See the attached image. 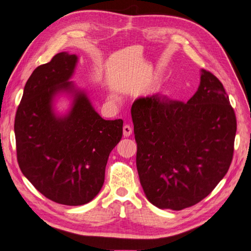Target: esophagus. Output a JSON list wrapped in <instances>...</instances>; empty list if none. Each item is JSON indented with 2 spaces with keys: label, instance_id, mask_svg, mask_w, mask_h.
<instances>
[{
  "label": "esophagus",
  "instance_id": "esophagus-1",
  "mask_svg": "<svg viewBox=\"0 0 251 251\" xmlns=\"http://www.w3.org/2000/svg\"><path fill=\"white\" fill-rule=\"evenodd\" d=\"M132 132H133V129L131 126H129V125L124 126V136L125 137H129L132 134Z\"/></svg>",
  "mask_w": 251,
  "mask_h": 251
}]
</instances>
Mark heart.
I'll list each match as a JSON object with an SVG mask.
<instances>
[{"mask_svg":"<svg viewBox=\"0 0 251 251\" xmlns=\"http://www.w3.org/2000/svg\"><path fill=\"white\" fill-rule=\"evenodd\" d=\"M112 98H113V99H115V96H112Z\"/></svg>","mask_w":251,"mask_h":251,"instance_id":"obj_1","label":"heart"}]
</instances>
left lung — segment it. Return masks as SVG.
<instances>
[{
    "mask_svg": "<svg viewBox=\"0 0 251 251\" xmlns=\"http://www.w3.org/2000/svg\"><path fill=\"white\" fill-rule=\"evenodd\" d=\"M136 167L147 199L180 211L205 198L227 174L233 157L236 118L222 82L201 69L187 103L158 94L132 108Z\"/></svg>",
    "mask_w": 251,
    "mask_h": 251,
    "instance_id": "8db88e82",
    "label": "left lung"
}]
</instances>
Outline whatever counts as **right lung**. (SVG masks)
Listing matches in <instances>:
<instances>
[{"label":"right lung","instance_id":"add662e5","mask_svg":"<svg viewBox=\"0 0 251 251\" xmlns=\"http://www.w3.org/2000/svg\"><path fill=\"white\" fill-rule=\"evenodd\" d=\"M75 54L62 52L36 68L23 90L15 118L18 164L45 197L65 205L93 200L104 183L108 155L122 137V119L105 120L85 91L69 82ZM59 92L74 97L71 111L54 114Z\"/></svg>","mask_w":251,"mask_h":251}]
</instances>
